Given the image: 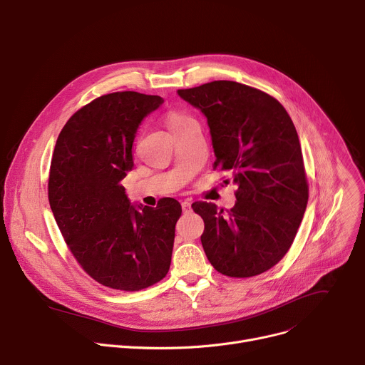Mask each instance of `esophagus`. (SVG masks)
<instances>
[{
    "label": "esophagus",
    "instance_id": "obj_1",
    "mask_svg": "<svg viewBox=\"0 0 365 365\" xmlns=\"http://www.w3.org/2000/svg\"><path fill=\"white\" fill-rule=\"evenodd\" d=\"M182 210H183V212L186 214V212H190V210H192V207H190V201H183L182 202Z\"/></svg>",
    "mask_w": 365,
    "mask_h": 365
}]
</instances>
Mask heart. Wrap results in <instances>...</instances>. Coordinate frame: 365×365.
<instances>
[{
  "label": "heart",
  "mask_w": 365,
  "mask_h": 365,
  "mask_svg": "<svg viewBox=\"0 0 365 365\" xmlns=\"http://www.w3.org/2000/svg\"><path fill=\"white\" fill-rule=\"evenodd\" d=\"M189 120H192L189 116L182 115V113H176V112H173V113H170V115L168 116V125H169L170 130H175V129L180 128L182 125H185V123L189 122Z\"/></svg>",
  "instance_id": "1"
}]
</instances>
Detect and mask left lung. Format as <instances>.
Segmentation results:
<instances>
[{"mask_svg":"<svg viewBox=\"0 0 365 365\" xmlns=\"http://www.w3.org/2000/svg\"><path fill=\"white\" fill-rule=\"evenodd\" d=\"M178 94L207 118L214 168L228 172L237 186V201L227 212L215 204L192 205L205 222L201 242L208 260L235 278L271 269L291 247L309 201L302 145L289 115L269 94L236 81Z\"/></svg>","mask_w":365,"mask_h":365,"instance_id":"obj_1","label":"left lung"}]
</instances>
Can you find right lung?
I'll return each instance as SVG.
<instances>
[{
	"instance_id": "1",
	"label": "right lung",
	"mask_w": 365,
	"mask_h": 365,
	"mask_svg": "<svg viewBox=\"0 0 365 365\" xmlns=\"http://www.w3.org/2000/svg\"><path fill=\"white\" fill-rule=\"evenodd\" d=\"M160 96L118 91L96 98L62 128L52 155L48 195L65 243L81 268L105 287L138 291L169 272L173 197L157 208L130 204L122 179L134 168L132 144Z\"/></svg>"
}]
</instances>
